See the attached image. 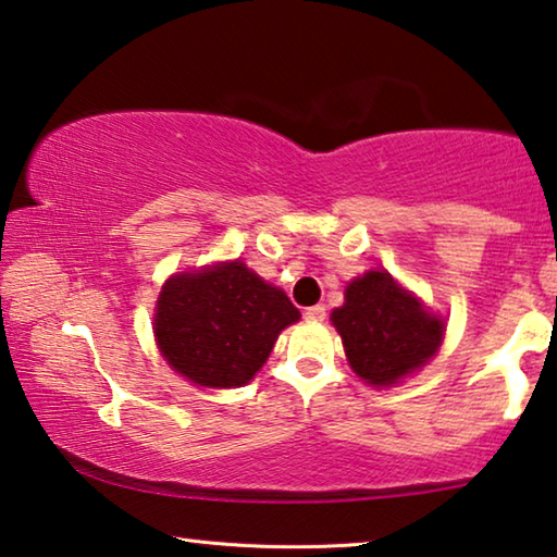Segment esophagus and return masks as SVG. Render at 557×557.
<instances>
[{
	"label": "esophagus",
	"mask_w": 557,
	"mask_h": 557,
	"mask_svg": "<svg viewBox=\"0 0 557 557\" xmlns=\"http://www.w3.org/2000/svg\"><path fill=\"white\" fill-rule=\"evenodd\" d=\"M325 305H312V307H307L305 310V320H312V322H320V320H325Z\"/></svg>",
	"instance_id": "esophagus-1"
}]
</instances>
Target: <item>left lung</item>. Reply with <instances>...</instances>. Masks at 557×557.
<instances>
[{"instance_id":"8db88e82","label":"left lung","mask_w":557,"mask_h":557,"mask_svg":"<svg viewBox=\"0 0 557 557\" xmlns=\"http://www.w3.org/2000/svg\"><path fill=\"white\" fill-rule=\"evenodd\" d=\"M352 370L370 385H395L437 352L445 322L422 310L387 272L352 280L332 312Z\"/></svg>"}]
</instances>
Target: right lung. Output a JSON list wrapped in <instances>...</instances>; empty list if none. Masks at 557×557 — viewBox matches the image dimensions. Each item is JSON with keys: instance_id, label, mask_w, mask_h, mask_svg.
<instances>
[{"instance_id": "obj_1", "label": "right lung", "mask_w": 557, "mask_h": 557, "mask_svg": "<svg viewBox=\"0 0 557 557\" xmlns=\"http://www.w3.org/2000/svg\"><path fill=\"white\" fill-rule=\"evenodd\" d=\"M300 310L243 262L174 275L162 287L154 337L174 370L202 387H239L262 368Z\"/></svg>"}]
</instances>
